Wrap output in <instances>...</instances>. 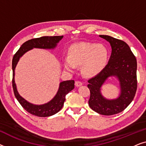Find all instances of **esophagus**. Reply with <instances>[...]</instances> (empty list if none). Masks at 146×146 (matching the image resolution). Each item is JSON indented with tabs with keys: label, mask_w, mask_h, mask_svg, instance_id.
I'll return each instance as SVG.
<instances>
[{
	"label": "esophagus",
	"mask_w": 146,
	"mask_h": 146,
	"mask_svg": "<svg viewBox=\"0 0 146 146\" xmlns=\"http://www.w3.org/2000/svg\"><path fill=\"white\" fill-rule=\"evenodd\" d=\"M82 84H83L82 82H80V81H76L75 82V85H76V87L81 86Z\"/></svg>",
	"instance_id": "obj_1"
}]
</instances>
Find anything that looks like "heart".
<instances>
[{"label":"heart","instance_id":"b5f03b06","mask_svg":"<svg viewBox=\"0 0 146 146\" xmlns=\"http://www.w3.org/2000/svg\"><path fill=\"white\" fill-rule=\"evenodd\" d=\"M69 57L63 59L66 70L74 72L76 66L82 65V73L85 76H94L106 66L110 52L102 44L81 42L74 44L69 48Z\"/></svg>","mask_w":146,"mask_h":146}]
</instances>
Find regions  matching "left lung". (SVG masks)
Returning a JSON list of instances; mask_svg holds the SVG:
<instances>
[{
	"mask_svg": "<svg viewBox=\"0 0 146 146\" xmlns=\"http://www.w3.org/2000/svg\"><path fill=\"white\" fill-rule=\"evenodd\" d=\"M100 37L109 42L111 54L104 68L88 81L90 91L88 104L92 110L100 114L114 115L124 110L135 96L137 61L125 42L107 35H100ZM112 77L119 80L121 91L116 99H107L101 94V88L107 79Z\"/></svg>",
	"mask_w": 146,
	"mask_h": 146,
	"instance_id": "1",
	"label": "left lung"
}]
</instances>
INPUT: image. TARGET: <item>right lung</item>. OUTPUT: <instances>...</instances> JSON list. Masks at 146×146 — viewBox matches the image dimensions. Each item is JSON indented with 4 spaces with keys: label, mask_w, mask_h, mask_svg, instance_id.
<instances>
[{
    "label": "right lung",
    "mask_w": 146,
    "mask_h": 146,
    "mask_svg": "<svg viewBox=\"0 0 146 146\" xmlns=\"http://www.w3.org/2000/svg\"><path fill=\"white\" fill-rule=\"evenodd\" d=\"M63 36H42L38 38L29 40L23 44L19 50L14 55L13 58V88L15 96L21 105L28 112L38 117L51 116L62 108L64 103L66 100V95L74 88V81L66 80L61 82L55 96L44 104L36 105L30 103L29 102L21 96L17 90V85L15 80V68L19 59L28 51L33 48L41 49H54L57 46L58 43L62 39Z\"/></svg>",
    "instance_id": "obj_1"
}]
</instances>
